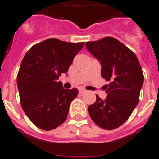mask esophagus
Returning a JSON list of instances; mask_svg holds the SVG:
<instances>
[{"label":"esophagus","mask_w":159,"mask_h":159,"mask_svg":"<svg viewBox=\"0 0 159 159\" xmlns=\"http://www.w3.org/2000/svg\"><path fill=\"white\" fill-rule=\"evenodd\" d=\"M86 90H85V89H82V88H81V89H79V93L80 94H84V93H86Z\"/></svg>","instance_id":"esophagus-1"}]
</instances>
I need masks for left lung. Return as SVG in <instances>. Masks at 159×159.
Listing matches in <instances>:
<instances>
[{
  "label": "left lung",
  "instance_id": "obj_1",
  "mask_svg": "<svg viewBox=\"0 0 159 159\" xmlns=\"http://www.w3.org/2000/svg\"><path fill=\"white\" fill-rule=\"evenodd\" d=\"M86 46L99 61L102 77L109 82L107 98L96 95L88 112L98 126L112 130L127 120L137 105L144 82L142 69L136 55L116 39L106 37Z\"/></svg>",
  "mask_w": 159,
  "mask_h": 159
}]
</instances>
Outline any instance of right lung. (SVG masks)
<instances>
[{"mask_svg":"<svg viewBox=\"0 0 159 159\" xmlns=\"http://www.w3.org/2000/svg\"><path fill=\"white\" fill-rule=\"evenodd\" d=\"M84 43L48 39L26 53L17 76L20 102L30 120L49 131L63 124L69 104L78 94L77 88L64 89L58 81L68 72Z\"/></svg>","mask_w":159,"mask_h":159,"instance_id":"add662e5","label":"right lung"}]
</instances>
